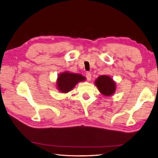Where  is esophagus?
I'll list each match as a JSON object with an SVG mask.
<instances>
[{"label": "esophagus", "mask_w": 158, "mask_h": 158, "mask_svg": "<svg viewBox=\"0 0 158 158\" xmlns=\"http://www.w3.org/2000/svg\"><path fill=\"white\" fill-rule=\"evenodd\" d=\"M86 79H87V80H90V79H91V73H90V72H86Z\"/></svg>", "instance_id": "obj_1"}]
</instances>
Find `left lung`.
Instances as JSON below:
<instances>
[{"label": "left lung", "instance_id": "8db88e82", "mask_svg": "<svg viewBox=\"0 0 158 158\" xmlns=\"http://www.w3.org/2000/svg\"><path fill=\"white\" fill-rule=\"evenodd\" d=\"M94 84L100 93L105 96H111L115 91V83L110 76H101L95 80Z\"/></svg>", "mask_w": 158, "mask_h": 158}]
</instances>
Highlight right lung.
Instances as JSON below:
<instances>
[{
  "instance_id": "add662e5",
  "label": "right lung",
  "mask_w": 158,
  "mask_h": 158,
  "mask_svg": "<svg viewBox=\"0 0 158 158\" xmlns=\"http://www.w3.org/2000/svg\"><path fill=\"white\" fill-rule=\"evenodd\" d=\"M85 80V77L78 73L63 72L58 76L57 86L61 93H68L78 82H82Z\"/></svg>"
}]
</instances>
